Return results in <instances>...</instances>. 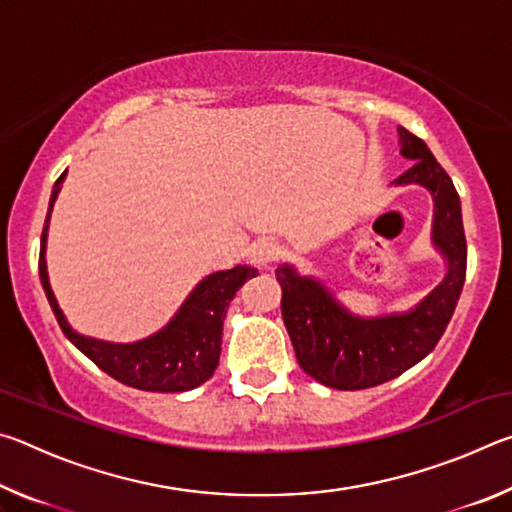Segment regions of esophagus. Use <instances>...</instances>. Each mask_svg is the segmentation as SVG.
<instances>
[{
  "label": "esophagus",
  "mask_w": 512,
  "mask_h": 512,
  "mask_svg": "<svg viewBox=\"0 0 512 512\" xmlns=\"http://www.w3.org/2000/svg\"><path fill=\"white\" fill-rule=\"evenodd\" d=\"M277 253H280V248H277L271 239H257L255 244L250 246L248 257L250 262L257 266H268L277 257Z\"/></svg>",
  "instance_id": "esophagus-1"
}]
</instances>
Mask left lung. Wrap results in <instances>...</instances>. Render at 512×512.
<instances>
[{
	"label": "left lung",
	"mask_w": 512,
	"mask_h": 512,
	"mask_svg": "<svg viewBox=\"0 0 512 512\" xmlns=\"http://www.w3.org/2000/svg\"><path fill=\"white\" fill-rule=\"evenodd\" d=\"M400 131L402 155L413 160L395 185H422L433 196V244L447 259L445 280L406 314L361 318L339 305L314 277L277 266L282 318L300 368L336 391H361L400 377L436 348L461 298L467 268L461 198L420 137Z\"/></svg>",
	"instance_id": "obj_1"
}]
</instances>
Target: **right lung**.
<instances>
[{
	"instance_id": "1",
	"label": "right lung",
	"mask_w": 512,
	"mask_h": 512,
	"mask_svg": "<svg viewBox=\"0 0 512 512\" xmlns=\"http://www.w3.org/2000/svg\"><path fill=\"white\" fill-rule=\"evenodd\" d=\"M65 173H60L56 180L54 192H51L45 228H42L40 241V282L47 293V300L60 329L79 348L85 357L97 363L108 372L112 379L121 384L140 388L151 393H183L205 384L214 375L219 366L221 354V334L223 320L228 314V305L237 291L244 287V282L257 275V268L235 266L230 271H219L207 275L198 287L189 293V298L178 309V314L171 318L167 327H162L158 334L142 339L137 343H108L90 336H81L72 327L60 311L54 298V291L49 287L47 277V230L49 214L54 207L56 196L63 185Z\"/></svg>"
}]
</instances>
